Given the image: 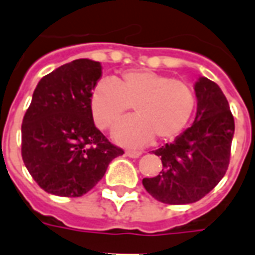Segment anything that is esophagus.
Listing matches in <instances>:
<instances>
[{
    "mask_svg": "<svg viewBox=\"0 0 255 255\" xmlns=\"http://www.w3.org/2000/svg\"><path fill=\"white\" fill-rule=\"evenodd\" d=\"M126 155L131 157V158H138V157L142 155V153H140V151H135V150H127V151H126Z\"/></svg>",
    "mask_w": 255,
    "mask_h": 255,
    "instance_id": "1",
    "label": "esophagus"
}]
</instances>
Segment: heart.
<instances>
[{"label": "heart", "instance_id": "b5f03b06", "mask_svg": "<svg viewBox=\"0 0 255 255\" xmlns=\"http://www.w3.org/2000/svg\"><path fill=\"white\" fill-rule=\"evenodd\" d=\"M195 104L190 84L149 69L126 71L117 82L100 80L90 95L93 119L102 129L115 127L132 106L135 117L120 123L113 132L127 146H143L153 138L173 140L187 127Z\"/></svg>", "mask_w": 255, "mask_h": 255}]
</instances>
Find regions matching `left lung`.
<instances>
[{
	"instance_id": "obj_1",
	"label": "left lung",
	"mask_w": 255,
	"mask_h": 255,
	"mask_svg": "<svg viewBox=\"0 0 255 255\" xmlns=\"http://www.w3.org/2000/svg\"><path fill=\"white\" fill-rule=\"evenodd\" d=\"M194 90L197 116L192 126L153 151L161 157L162 169L142 180L151 197L168 205L199 201L219 184L230 165L235 122L228 101L208 78L198 79Z\"/></svg>"
}]
</instances>
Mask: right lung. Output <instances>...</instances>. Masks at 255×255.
Masks as SVG:
<instances>
[{
  "label": "right lung",
  "instance_id": "right-lung-1",
  "mask_svg": "<svg viewBox=\"0 0 255 255\" xmlns=\"http://www.w3.org/2000/svg\"><path fill=\"white\" fill-rule=\"evenodd\" d=\"M102 76L98 61L79 58L39 80L21 124V157L38 186L82 197L124 154L95 127L90 95Z\"/></svg>",
  "mask_w": 255,
  "mask_h": 255
}]
</instances>
